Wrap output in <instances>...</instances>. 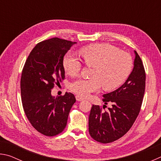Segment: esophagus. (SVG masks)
Wrapping results in <instances>:
<instances>
[{"mask_svg": "<svg viewBox=\"0 0 161 161\" xmlns=\"http://www.w3.org/2000/svg\"><path fill=\"white\" fill-rule=\"evenodd\" d=\"M76 99H77V101H78V102H81V101H83L84 100V98L81 97L80 96H78V95H77V96H76Z\"/></svg>", "mask_w": 161, "mask_h": 161, "instance_id": "obj_1", "label": "esophagus"}]
</instances>
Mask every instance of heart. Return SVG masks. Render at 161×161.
Segmentation results:
<instances>
[{
  "label": "heart",
  "mask_w": 161,
  "mask_h": 161,
  "mask_svg": "<svg viewBox=\"0 0 161 161\" xmlns=\"http://www.w3.org/2000/svg\"><path fill=\"white\" fill-rule=\"evenodd\" d=\"M80 54L87 66L92 69V79L79 78L70 84V89L82 97L97 92L102 86L104 90H112L121 85L131 72V56L107 43L91 45L81 48ZM63 67L70 76L77 75L81 69V62L77 57L68 53L63 59Z\"/></svg>",
  "instance_id": "1"
}]
</instances>
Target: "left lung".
I'll use <instances>...</instances> for the list:
<instances>
[{
  "mask_svg": "<svg viewBox=\"0 0 161 161\" xmlns=\"http://www.w3.org/2000/svg\"><path fill=\"white\" fill-rule=\"evenodd\" d=\"M134 67L123 85L103 95L105 104L111 108L102 111L93 105L89 117V132L95 141L102 143L118 140L129 131L140 112L146 87V72L142 60L136 51ZM103 105V108H105Z\"/></svg>",
  "mask_w": 161,
  "mask_h": 161,
  "instance_id": "left-lung-1",
  "label": "left lung"
}]
</instances>
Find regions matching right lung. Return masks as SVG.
Segmentation results:
<instances>
[{
  "mask_svg": "<svg viewBox=\"0 0 161 161\" xmlns=\"http://www.w3.org/2000/svg\"><path fill=\"white\" fill-rule=\"evenodd\" d=\"M75 42L54 37L40 42L32 49L22 71L20 91L23 107L30 123L47 136L60 133L76 102L66 93L54 97L51 89L64 79L63 59Z\"/></svg>",
  "mask_w": 161,
  "mask_h": 161,
  "instance_id": "obj_1",
  "label": "right lung"
}]
</instances>
